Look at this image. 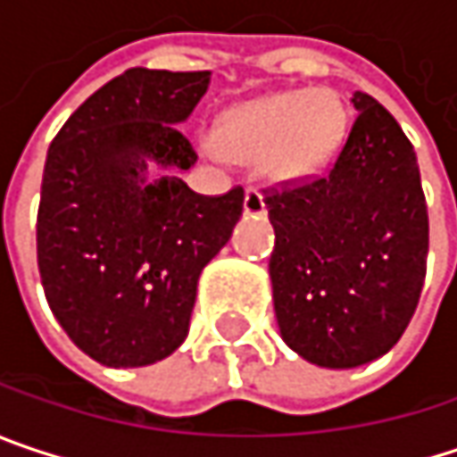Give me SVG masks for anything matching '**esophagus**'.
I'll list each match as a JSON object with an SVG mask.
<instances>
[{
	"label": "esophagus",
	"mask_w": 457,
	"mask_h": 457,
	"mask_svg": "<svg viewBox=\"0 0 457 457\" xmlns=\"http://www.w3.org/2000/svg\"><path fill=\"white\" fill-rule=\"evenodd\" d=\"M245 212L252 215V218H257V215L265 212V200H262V195L254 187H249L245 192Z\"/></svg>",
	"instance_id": "34e87169"
}]
</instances>
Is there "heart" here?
Wrapping results in <instances>:
<instances>
[{"label":"heart","mask_w":457,"mask_h":457,"mask_svg":"<svg viewBox=\"0 0 457 457\" xmlns=\"http://www.w3.org/2000/svg\"><path fill=\"white\" fill-rule=\"evenodd\" d=\"M345 135V109L333 90H288L257 98L223 119L220 132L205 135L212 161L265 163L278 181L320 174Z\"/></svg>","instance_id":"heart-1"}]
</instances>
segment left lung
<instances>
[{
  "mask_svg": "<svg viewBox=\"0 0 457 457\" xmlns=\"http://www.w3.org/2000/svg\"><path fill=\"white\" fill-rule=\"evenodd\" d=\"M351 104L359 114L330 169L265 197L280 336L328 370L361 367L401 341L429 252L413 145L372 96L356 90Z\"/></svg>",
  "mask_w": 457,
  "mask_h": 457,
  "instance_id": "left-lung-1",
  "label": "left lung"
}]
</instances>
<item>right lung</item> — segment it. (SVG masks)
<instances>
[{
	"instance_id": "add662e5",
	"label": "right lung",
	"mask_w": 457,
	"mask_h": 457,
	"mask_svg": "<svg viewBox=\"0 0 457 457\" xmlns=\"http://www.w3.org/2000/svg\"><path fill=\"white\" fill-rule=\"evenodd\" d=\"M208 85L211 72L132 67L51 140L38 270L54 317L98 364L145 367L179 348L200 273L242 215V187L208 197L168 171L197 161L177 124ZM147 160L167 174L147 182Z\"/></svg>"
}]
</instances>
